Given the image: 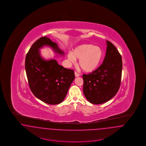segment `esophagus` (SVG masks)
I'll list each match as a JSON object with an SVG mask.
<instances>
[{
    "label": "esophagus",
    "mask_w": 146,
    "mask_h": 146,
    "mask_svg": "<svg viewBox=\"0 0 146 146\" xmlns=\"http://www.w3.org/2000/svg\"><path fill=\"white\" fill-rule=\"evenodd\" d=\"M74 74H75V76H76V77H78V76H79V73H78L76 72H74Z\"/></svg>",
    "instance_id": "obj_1"
}]
</instances>
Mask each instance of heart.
I'll return each instance as SVG.
<instances>
[{
	"label": "heart",
	"mask_w": 146,
	"mask_h": 146,
	"mask_svg": "<svg viewBox=\"0 0 146 146\" xmlns=\"http://www.w3.org/2000/svg\"><path fill=\"white\" fill-rule=\"evenodd\" d=\"M104 57V51L100 47L92 44H83L76 47L73 52L68 54L70 62L75 63L79 59V65L82 70L90 73L96 70Z\"/></svg>",
	"instance_id": "b5f03b06"
}]
</instances>
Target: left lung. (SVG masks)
Instances as JSON below:
<instances>
[{"label": "left lung", "mask_w": 146, "mask_h": 146, "mask_svg": "<svg viewBox=\"0 0 146 146\" xmlns=\"http://www.w3.org/2000/svg\"><path fill=\"white\" fill-rule=\"evenodd\" d=\"M107 50L102 64L92 73L83 74V92L92 104L105 103L117 93L121 83V56L115 46L106 41Z\"/></svg>", "instance_id": "left-lung-1"}]
</instances>
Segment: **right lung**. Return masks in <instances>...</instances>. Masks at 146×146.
Returning a JSON list of instances; mask_svg holds the SVG:
<instances>
[{
  "instance_id": "obj_1",
  "label": "right lung",
  "mask_w": 146,
  "mask_h": 146,
  "mask_svg": "<svg viewBox=\"0 0 146 146\" xmlns=\"http://www.w3.org/2000/svg\"><path fill=\"white\" fill-rule=\"evenodd\" d=\"M44 46L51 48L56 54L64 55L57 44L46 36L35 42L25 60L29 86L35 96L42 102L49 104H60L66 96L75 78L74 72L58 64L55 59L43 58L40 49Z\"/></svg>"
}]
</instances>
